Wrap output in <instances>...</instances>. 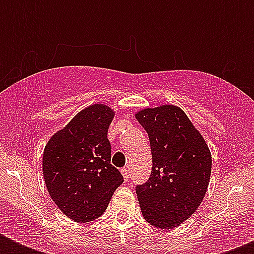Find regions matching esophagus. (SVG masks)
<instances>
[{
	"instance_id": "esophagus-1",
	"label": "esophagus",
	"mask_w": 254,
	"mask_h": 254,
	"mask_svg": "<svg viewBox=\"0 0 254 254\" xmlns=\"http://www.w3.org/2000/svg\"><path fill=\"white\" fill-rule=\"evenodd\" d=\"M121 174L124 175V179H125V181H127V179H129V170H127V167L121 169Z\"/></svg>"
}]
</instances>
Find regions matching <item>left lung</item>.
<instances>
[{
	"label": "left lung",
	"instance_id": "8db88e82",
	"mask_svg": "<svg viewBox=\"0 0 254 254\" xmlns=\"http://www.w3.org/2000/svg\"><path fill=\"white\" fill-rule=\"evenodd\" d=\"M135 117L147 131L153 157L149 179L135 186L139 207L151 225L175 228L196 211L207 192L211 153L181 108L162 105Z\"/></svg>",
	"mask_w": 254,
	"mask_h": 254
}]
</instances>
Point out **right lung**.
<instances>
[{
  "label": "right lung",
  "instance_id": "1",
  "mask_svg": "<svg viewBox=\"0 0 254 254\" xmlns=\"http://www.w3.org/2000/svg\"><path fill=\"white\" fill-rule=\"evenodd\" d=\"M113 111L95 104L53 135L43 153V177L51 199L65 216L87 223L101 216L124 182L111 165L108 127Z\"/></svg>",
  "mask_w": 254,
  "mask_h": 254
}]
</instances>
